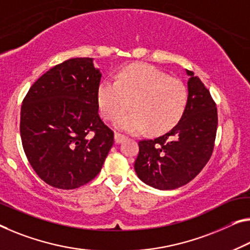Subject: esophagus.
<instances>
[{"label": "esophagus", "instance_id": "esophagus-1", "mask_svg": "<svg viewBox=\"0 0 250 250\" xmlns=\"http://www.w3.org/2000/svg\"><path fill=\"white\" fill-rule=\"evenodd\" d=\"M125 140V136L123 135V134H121V133H115V143H117V144H120V143H122L123 141Z\"/></svg>", "mask_w": 250, "mask_h": 250}]
</instances>
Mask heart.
Masks as SVG:
<instances>
[{
    "label": "heart",
    "instance_id": "1",
    "mask_svg": "<svg viewBox=\"0 0 250 250\" xmlns=\"http://www.w3.org/2000/svg\"><path fill=\"white\" fill-rule=\"evenodd\" d=\"M130 101L129 113L115 122L118 129L140 133L148 129L163 133L182 117L188 90L182 80L145 63H132L122 69L116 82L104 80L97 88L99 109L106 120L124 113Z\"/></svg>",
    "mask_w": 250,
    "mask_h": 250
}]
</instances>
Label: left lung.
I'll list each match as a JSON object with an SVG mask.
<instances>
[{"label":"left lung","instance_id":"8db88e82","mask_svg":"<svg viewBox=\"0 0 250 250\" xmlns=\"http://www.w3.org/2000/svg\"><path fill=\"white\" fill-rule=\"evenodd\" d=\"M186 109L170 132L153 140L138 142L134 163L138 178L159 190H173L189 183L208 163L216 140V103L200 78L187 70Z\"/></svg>","mask_w":250,"mask_h":250}]
</instances>
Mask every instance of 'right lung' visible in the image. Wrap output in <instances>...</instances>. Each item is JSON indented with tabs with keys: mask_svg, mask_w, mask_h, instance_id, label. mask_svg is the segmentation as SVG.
Here are the masks:
<instances>
[{
	"mask_svg": "<svg viewBox=\"0 0 250 250\" xmlns=\"http://www.w3.org/2000/svg\"><path fill=\"white\" fill-rule=\"evenodd\" d=\"M102 74L93 58L57 64L30 87L21 106L22 146L49 186L72 190L101 172L114 132L98 114Z\"/></svg>",
	"mask_w": 250,
	"mask_h": 250,
	"instance_id": "1",
	"label": "right lung"
}]
</instances>
